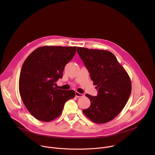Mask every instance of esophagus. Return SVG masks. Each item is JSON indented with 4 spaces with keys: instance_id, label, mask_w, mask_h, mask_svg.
Masks as SVG:
<instances>
[{
    "instance_id": "1",
    "label": "esophagus",
    "mask_w": 155,
    "mask_h": 155,
    "mask_svg": "<svg viewBox=\"0 0 155 155\" xmlns=\"http://www.w3.org/2000/svg\"><path fill=\"white\" fill-rule=\"evenodd\" d=\"M75 96H76L77 97H83L84 95H83V94H81V93H79L78 92L76 91V92H75Z\"/></svg>"
}]
</instances>
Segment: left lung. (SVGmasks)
<instances>
[{"instance_id":"8db88e82","label":"left lung","mask_w":155,"mask_h":155,"mask_svg":"<svg viewBox=\"0 0 155 155\" xmlns=\"http://www.w3.org/2000/svg\"><path fill=\"white\" fill-rule=\"evenodd\" d=\"M77 50L98 89L97 96L86 94L91 105L83 112L97 124L111 121L121 112L129 98L130 78L112 53L82 47H77Z\"/></svg>"}]
</instances>
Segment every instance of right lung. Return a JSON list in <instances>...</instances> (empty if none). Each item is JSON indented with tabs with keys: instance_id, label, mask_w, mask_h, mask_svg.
Masks as SVG:
<instances>
[{
	"instance_id": "add662e5",
	"label": "right lung",
	"mask_w": 155,
	"mask_h": 155,
	"mask_svg": "<svg viewBox=\"0 0 155 155\" xmlns=\"http://www.w3.org/2000/svg\"><path fill=\"white\" fill-rule=\"evenodd\" d=\"M77 47L44 46L32 52L20 72L19 90L30 114L36 119L49 122L59 117L65 103L73 99V90L54 87L62 78L65 65L74 56Z\"/></svg>"
}]
</instances>
